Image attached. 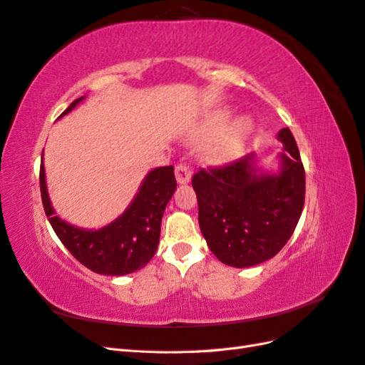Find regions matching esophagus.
<instances>
[{"label":"esophagus","instance_id":"obj_1","mask_svg":"<svg viewBox=\"0 0 365 365\" xmlns=\"http://www.w3.org/2000/svg\"><path fill=\"white\" fill-rule=\"evenodd\" d=\"M175 178H176V182H178V184H187L192 178V172L185 164L181 163L175 168Z\"/></svg>","mask_w":365,"mask_h":365}]
</instances>
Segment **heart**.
I'll use <instances>...</instances> for the list:
<instances>
[{
  "label": "heart",
  "mask_w": 365,
  "mask_h": 365,
  "mask_svg": "<svg viewBox=\"0 0 365 365\" xmlns=\"http://www.w3.org/2000/svg\"><path fill=\"white\" fill-rule=\"evenodd\" d=\"M230 118V109H217L208 120L207 132L212 135L217 134V132L222 130L228 124ZM254 129H256V125H254V120L251 117H237L236 120L231 121L222 134L208 148V157L216 163H228L239 158L247 149L250 140L252 138Z\"/></svg>",
  "instance_id": "obj_1"
}]
</instances>
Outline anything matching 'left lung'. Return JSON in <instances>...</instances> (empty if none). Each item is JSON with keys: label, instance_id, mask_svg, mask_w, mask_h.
<instances>
[{"label": "left lung", "instance_id": "1", "mask_svg": "<svg viewBox=\"0 0 365 365\" xmlns=\"http://www.w3.org/2000/svg\"><path fill=\"white\" fill-rule=\"evenodd\" d=\"M277 170H264L256 153L220 169H201L192 185L208 248L228 267L248 268L272 259L289 240L304 205V169L288 128Z\"/></svg>", "mask_w": 365, "mask_h": 365}]
</instances>
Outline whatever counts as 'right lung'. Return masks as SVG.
I'll use <instances>...</instances> for the list:
<instances>
[{"mask_svg": "<svg viewBox=\"0 0 365 365\" xmlns=\"http://www.w3.org/2000/svg\"><path fill=\"white\" fill-rule=\"evenodd\" d=\"M85 97L74 101L61 117L71 113ZM39 184L43 210L54 233L88 269L103 275H126L138 271L155 256L164 210L176 189L173 165L152 169L123 213L102 228L88 230L67 222L54 212L47 190L43 150Z\"/></svg>", "mask_w": 365, "mask_h": 365, "instance_id": "1", "label": "right lung"}]
</instances>
